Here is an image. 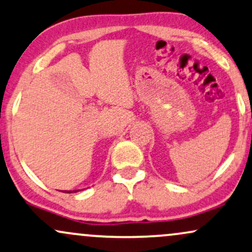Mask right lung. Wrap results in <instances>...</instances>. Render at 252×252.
<instances>
[{
  "label": "right lung",
  "mask_w": 252,
  "mask_h": 252,
  "mask_svg": "<svg viewBox=\"0 0 252 252\" xmlns=\"http://www.w3.org/2000/svg\"><path fill=\"white\" fill-rule=\"evenodd\" d=\"M79 190H76V191H73V192H78ZM67 192V193H70V192H72V191H66Z\"/></svg>",
  "instance_id": "1"
}]
</instances>
